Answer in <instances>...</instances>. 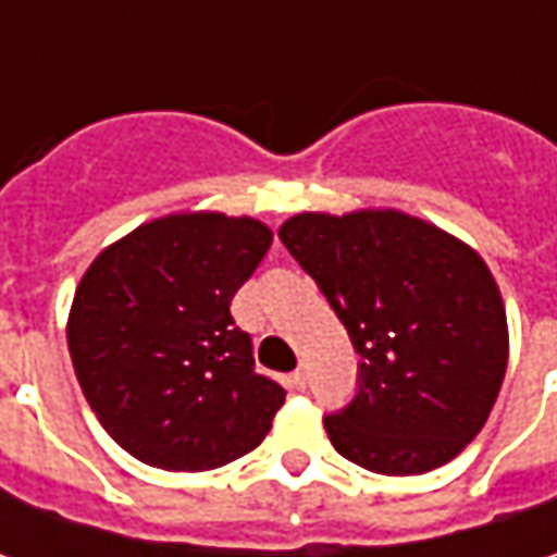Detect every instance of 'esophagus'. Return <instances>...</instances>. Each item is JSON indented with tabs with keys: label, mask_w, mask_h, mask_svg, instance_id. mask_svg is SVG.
Wrapping results in <instances>:
<instances>
[{
	"label": "esophagus",
	"mask_w": 557,
	"mask_h": 557,
	"mask_svg": "<svg viewBox=\"0 0 557 557\" xmlns=\"http://www.w3.org/2000/svg\"><path fill=\"white\" fill-rule=\"evenodd\" d=\"M307 384H310V374H307V369L300 366L297 372L290 374V387H294V391H304Z\"/></svg>",
	"instance_id": "34e87169"
}]
</instances>
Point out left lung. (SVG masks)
<instances>
[{
  "label": "left lung",
  "instance_id": "obj_1",
  "mask_svg": "<svg viewBox=\"0 0 557 557\" xmlns=\"http://www.w3.org/2000/svg\"><path fill=\"white\" fill-rule=\"evenodd\" d=\"M354 341L359 391L325 418L374 474H424L481 434L508 366V322L483 257L403 210L297 213L278 228Z\"/></svg>",
  "mask_w": 557,
  "mask_h": 557
}]
</instances>
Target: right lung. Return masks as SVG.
I'll return each instance as SVG.
<instances>
[{
  "mask_svg": "<svg viewBox=\"0 0 557 557\" xmlns=\"http://www.w3.org/2000/svg\"><path fill=\"white\" fill-rule=\"evenodd\" d=\"M269 245L250 216L170 213L104 247L79 278L67 315L76 381L133 459L210 471L263 443L285 391L257 374L228 307Z\"/></svg>",
  "mask_w": 557,
  "mask_h": 557,
  "instance_id": "right-lung-1",
  "label": "right lung"
}]
</instances>
